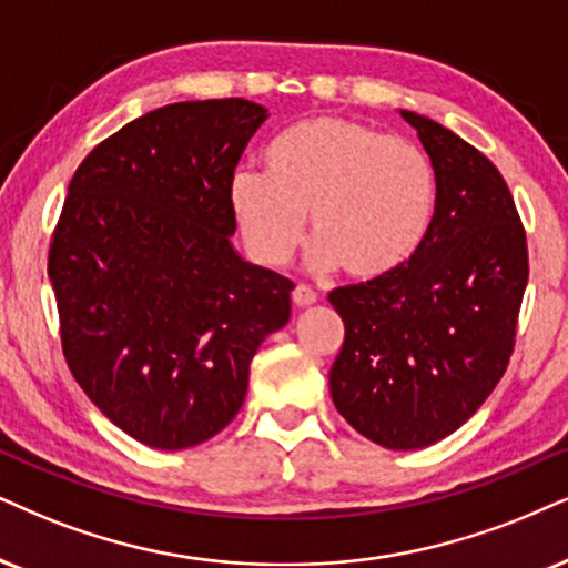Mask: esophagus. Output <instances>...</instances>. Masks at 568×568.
Returning a JSON list of instances; mask_svg holds the SVG:
<instances>
[{"mask_svg": "<svg viewBox=\"0 0 568 568\" xmlns=\"http://www.w3.org/2000/svg\"><path fill=\"white\" fill-rule=\"evenodd\" d=\"M291 298L298 308L317 304V293L308 288V285H296V288H293V293H291Z\"/></svg>", "mask_w": 568, "mask_h": 568, "instance_id": "34e87169", "label": "esophagus"}]
</instances>
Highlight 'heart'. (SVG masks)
Masks as SVG:
<instances>
[{
	"mask_svg": "<svg viewBox=\"0 0 568 568\" xmlns=\"http://www.w3.org/2000/svg\"><path fill=\"white\" fill-rule=\"evenodd\" d=\"M264 175L239 170L231 206L256 262L291 260L308 214L317 270L354 277L398 270L433 222L437 181L425 149L348 118H317L277 135Z\"/></svg>",
	"mask_w": 568,
	"mask_h": 568,
	"instance_id": "heart-1",
	"label": "heart"
}]
</instances>
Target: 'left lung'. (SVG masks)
I'll list each match as a JSON object with an SVG mask.
<instances>
[{"instance_id":"obj_1","label":"left lung","mask_w":568,"mask_h":568,"mask_svg":"<svg viewBox=\"0 0 568 568\" xmlns=\"http://www.w3.org/2000/svg\"><path fill=\"white\" fill-rule=\"evenodd\" d=\"M400 118L435 168V214L398 270L329 293L346 325L329 396L367 440L416 450L456 433L504 377L529 256L498 168L435 120Z\"/></svg>"}]
</instances>
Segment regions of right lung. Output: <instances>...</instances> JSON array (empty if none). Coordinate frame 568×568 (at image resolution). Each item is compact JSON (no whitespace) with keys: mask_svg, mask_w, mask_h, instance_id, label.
I'll return each instance as SVG.
<instances>
[{"mask_svg":"<svg viewBox=\"0 0 568 568\" xmlns=\"http://www.w3.org/2000/svg\"><path fill=\"white\" fill-rule=\"evenodd\" d=\"M264 120L248 99L160 106L70 181L49 246L64 358L149 448L183 450L231 425L256 348L291 320V280L231 243L233 172Z\"/></svg>","mask_w":568,"mask_h":568,"instance_id":"right-lung-1","label":"right lung"}]
</instances>
